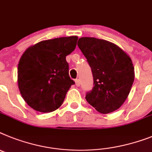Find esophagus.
<instances>
[{"instance_id":"obj_1","label":"esophagus","mask_w":152,"mask_h":152,"mask_svg":"<svg viewBox=\"0 0 152 152\" xmlns=\"http://www.w3.org/2000/svg\"><path fill=\"white\" fill-rule=\"evenodd\" d=\"M75 85H76L77 87L80 86L81 83H80V80H79V79H76V80H75Z\"/></svg>"}]
</instances>
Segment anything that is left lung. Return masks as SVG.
Masks as SVG:
<instances>
[{"label": "left lung", "mask_w": 152, "mask_h": 152, "mask_svg": "<svg viewBox=\"0 0 152 152\" xmlns=\"http://www.w3.org/2000/svg\"><path fill=\"white\" fill-rule=\"evenodd\" d=\"M77 46L94 77V86L87 93V102L102 114L116 111L125 102L134 82L132 59L118 45L102 39L81 37Z\"/></svg>", "instance_id": "1"}]
</instances>
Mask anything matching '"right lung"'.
Listing matches in <instances>:
<instances>
[{
	"instance_id": "1",
	"label": "right lung",
	"mask_w": 152,
	"mask_h": 152,
	"mask_svg": "<svg viewBox=\"0 0 152 152\" xmlns=\"http://www.w3.org/2000/svg\"><path fill=\"white\" fill-rule=\"evenodd\" d=\"M77 39L71 36L45 40L23 53L18 67V88L34 110L48 113L63 104L75 84L69 77L66 56L75 50Z\"/></svg>"
}]
</instances>
